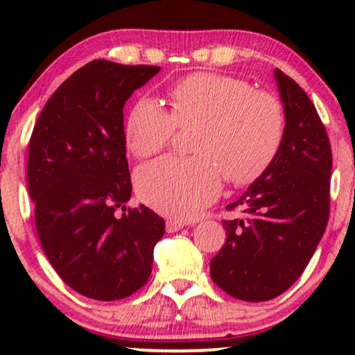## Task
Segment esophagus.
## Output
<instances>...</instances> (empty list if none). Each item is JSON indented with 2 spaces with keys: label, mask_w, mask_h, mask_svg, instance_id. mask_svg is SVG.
Masks as SVG:
<instances>
[{
  "label": "esophagus",
  "mask_w": 355,
  "mask_h": 355,
  "mask_svg": "<svg viewBox=\"0 0 355 355\" xmlns=\"http://www.w3.org/2000/svg\"><path fill=\"white\" fill-rule=\"evenodd\" d=\"M184 223L182 221H176V220H168L166 221V231L168 232H176L179 230H182Z\"/></svg>",
  "instance_id": "esophagus-1"
}]
</instances>
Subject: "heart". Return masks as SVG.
<instances>
[{"instance_id":"b5f03b06","label":"heart","mask_w":355,"mask_h":355,"mask_svg":"<svg viewBox=\"0 0 355 355\" xmlns=\"http://www.w3.org/2000/svg\"><path fill=\"white\" fill-rule=\"evenodd\" d=\"M169 110L142 96L125 118V144L150 157L171 142L176 128H197L198 157H163L135 173L139 197L155 210L192 220L220 196L223 179L245 186L278 157L286 135L283 105L234 76L197 72L168 90Z\"/></svg>"}]
</instances>
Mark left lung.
<instances>
[{"instance_id": "8db88e82", "label": "left lung", "mask_w": 355, "mask_h": 355, "mask_svg": "<svg viewBox=\"0 0 355 355\" xmlns=\"http://www.w3.org/2000/svg\"><path fill=\"white\" fill-rule=\"evenodd\" d=\"M286 135L273 164L226 210V242L210 261L213 283L232 297L265 302L304 273L329 216L331 145L315 105L295 80L275 69Z\"/></svg>"}]
</instances>
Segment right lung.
<instances>
[{"label":"right lung","mask_w":355,"mask_h":355,"mask_svg":"<svg viewBox=\"0 0 355 355\" xmlns=\"http://www.w3.org/2000/svg\"><path fill=\"white\" fill-rule=\"evenodd\" d=\"M158 66L95 60L58 87L28 142L27 184L43 250L77 293L129 297L148 281L164 220L125 211L132 184L125 158L124 103Z\"/></svg>","instance_id":"obj_1"}]
</instances>
